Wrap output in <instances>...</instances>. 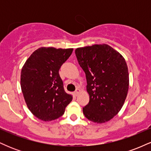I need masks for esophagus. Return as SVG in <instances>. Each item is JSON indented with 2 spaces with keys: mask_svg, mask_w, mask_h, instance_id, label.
<instances>
[{
  "mask_svg": "<svg viewBox=\"0 0 151 151\" xmlns=\"http://www.w3.org/2000/svg\"><path fill=\"white\" fill-rule=\"evenodd\" d=\"M79 92H80V89H77L76 90V91L74 92V96H77V95L79 93Z\"/></svg>",
  "mask_w": 151,
  "mask_h": 151,
  "instance_id": "obj_1",
  "label": "esophagus"
}]
</instances>
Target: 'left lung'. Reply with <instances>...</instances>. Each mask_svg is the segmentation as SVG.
Here are the masks:
<instances>
[{"label":"left lung","mask_w":151,"mask_h":151,"mask_svg":"<svg viewBox=\"0 0 151 151\" xmlns=\"http://www.w3.org/2000/svg\"><path fill=\"white\" fill-rule=\"evenodd\" d=\"M75 54L85 72L89 95L83 114L94 123L107 122L120 111L127 96L129 76L125 59L106 44L77 48Z\"/></svg>","instance_id":"obj_1"}]
</instances>
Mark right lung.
I'll return each instance as SVG.
<instances>
[{
	"label": "right lung",
	"mask_w": 151,
	"mask_h": 151,
	"mask_svg": "<svg viewBox=\"0 0 151 151\" xmlns=\"http://www.w3.org/2000/svg\"><path fill=\"white\" fill-rule=\"evenodd\" d=\"M73 48H38L26 60L21 70L20 86L27 108L40 120L50 121L65 113L72 96L65 91L59 74Z\"/></svg>",
	"instance_id": "1"
}]
</instances>
